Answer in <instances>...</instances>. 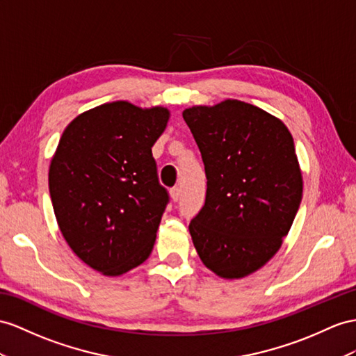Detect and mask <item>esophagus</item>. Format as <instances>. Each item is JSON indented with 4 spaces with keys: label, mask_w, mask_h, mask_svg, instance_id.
Here are the masks:
<instances>
[{
    "label": "esophagus",
    "mask_w": 356,
    "mask_h": 356,
    "mask_svg": "<svg viewBox=\"0 0 356 356\" xmlns=\"http://www.w3.org/2000/svg\"><path fill=\"white\" fill-rule=\"evenodd\" d=\"M170 194H171V198H172V202H179V200H180V195H181V189H180L179 186H175V188H171V191H170Z\"/></svg>",
    "instance_id": "1"
}]
</instances>
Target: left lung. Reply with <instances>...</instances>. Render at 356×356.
<instances>
[{
  "mask_svg": "<svg viewBox=\"0 0 356 356\" xmlns=\"http://www.w3.org/2000/svg\"><path fill=\"white\" fill-rule=\"evenodd\" d=\"M204 163L206 202L189 224L204 265L242 278L275 254L302 200L295 143L263 109L224 100L184 111Z\"/></svg>",
  "mask_w": 356,
  "mask_h": 356,
  "instance_id": "obj_1",
  "label": "left lung"
}]
</instances>
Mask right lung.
Returning <instances> with one entry per match:
<instances>
[{"instance_id": "obj_1", "label": "right lung", "mask_w": 356, "mask_h": 356, "mask_svg": "<svg viewBox=\"0 0 356 356\" xmlns=\"http://www.w3.org/2000/svg\"><path fill=\"white\" fill-rule=\"evenodd\" d=\"M170 113L129 102L96 106L63 132L49 167V194L69 247L90 268L122 275L150 256L168 191L153 144Z\"/></svg>"}]
</instances>
